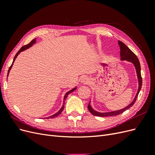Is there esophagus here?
<instances>
[{
	"mask_svg": "<svg viewBox=\"0 0 155 155\" xmlns=\"http://www.w3.org/2000/svg\"><path fill=\"white\" fill-rule=\"evenodd\" d=\"M88 82H90V79H89L87 76L83 77L81 79V83L83 84V85H85V84H88Z\"/></svg>",
	"mask_w": 155,
	"mask_h": 155,
	"instance_id": "esophagus-1",
	"label": "esophagus"
}]
</instances>
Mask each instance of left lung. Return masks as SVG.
<instances>
[{"mask_svg":"<svg viewBox=\"0 0 155 155\" xmlns=\"http://www.w3.org/2000/svg\"><path fill=\"white\" fill-rule=\"evenodd\" d=\"M118 43L120 45V58H121V60H126L128 61H130L132 63H133V64L134 65L136 70H137V76H138V82H139V87H138V92L136 95L135 99L133 101V102L131 104L128 105L127 107H126L125 108H124L123 109H121L117 111H114V112H106V113H101V112H96L95 110H94L91 106L90 105V103L91 101L89 102V104L88 105V110L90 111L91 113L93 115H94L96 116H100V117H105V116H116L120 114L121 113H123L124 111H125L126 110H127L128 109H130V108L132 107L137 100V97L138 96V94L141 90L142 88V76H141V68H140V64L139 62V60L137 58V56L132 51H131L127 46L123 42H121V41H118Z\"/></svg>","mask_w":155,"mask_h":155,"instance_id":"obj_1","label":"left lung"}]
</instances>
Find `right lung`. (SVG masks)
<instances>
[{"label":"right lung","mask_w":155,"mask_h":155,"mask_svg":"<svg viewBox=\"0 0 155 155\" xmlns=\"http://www.w3.org/2000/svg\"><path fill=\"white\" fill-rule=\"evenodd\" d=\"M35 41H36V39H33L30 43H29V44H28V45H25V46H23L18 51V52L15 54V57H14V59H13V63H12V65L10 66V68H9V70H8V75H7V77L8 76V74H9V72H10V69L12 68V65H13V62H14V61L15 60V59H16V58L17 57V55L19 54V53L21 52V51H24V50H26L27 48H30V47H31V46L33 45V44H34L35 43ZM76 89V88H74L73 89H72V90H70V91H68V92H67V94H66L64 95V99H63V100H64L65 101V100H66V98H67V97L68 96V95L70 93H71V92H72L74 91H75ZM64 101H63V106H62V107L61 108V109L57 112V113H55V114H54V115H52V116H49V117H46V118H55L56 116H58V115H59L61 113V112L63 111V109H64Z\"/></svg>","instance_id":"1"}]
</instances>
